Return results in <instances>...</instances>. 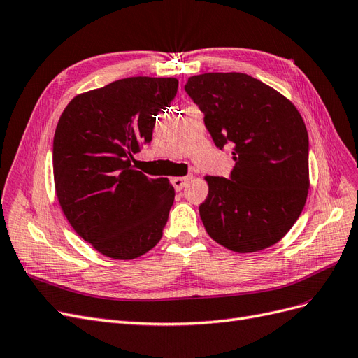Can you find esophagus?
<instances>
[{
    "mask_svg": "<svg viewBox=\"0 0 358 358\" xmlns=\"http://www.w3.org/2000/svg\"><path fill=\"white\" fill-rule=\"evenodd\" d=\"M190 178H192L190 176H186V177H174V178H171V182H172V186H174V189H176L177 192H180V190H182L184 186H186L187 181H189Z\"/></svg>",
    "mask_w": 358,
    "mask_h": 358,
    "instance_id": "1",
    "label": "esophagus"
}]
</instances>
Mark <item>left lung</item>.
I'll return each instance as SVG.
<instances>
[{"label":"left lung","instance_id":"left-lung-1","mask_svg":"<svg viewBox=\"0 0 358 358\" xmlns=\"http://www.w3.org/2000/svg\"><path fill=\"white\" fill-rule=\"evenodd\" d=\"M184 90L203 113L214 144L232 147L229 178L205 177L202 223L218 244L255 252L276 244L301 215L309 189V141L293 103L242 73L189 77Z\"/></svg>","mask_w":358,"mask_h":358}]
</instances>
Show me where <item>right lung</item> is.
Masks as SVG:
<instances>
[{"label": "right lung", "instance_id": "obj_1", "mask_svg": "<svg viewBox=\"0 0 358 358\" xmlns=\"http://www.w3.org/2000/svg\"><path fill=\"white\" fill-rule=\"evenodd\" d=\"M172 77H128L77 95L57 122L53 177L76 232L103 256L132 260L164 235L174 203L168 178L134 169L157 114L177 95Z\"/></svg>", "mask_w": 358, "mask_h": 358}]
</instances>
